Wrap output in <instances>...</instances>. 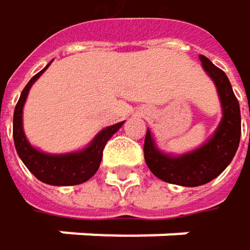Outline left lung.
I'll return each mask as SVG.
<instances>
[{
	"label": "left lung",
	"mask_w": 250,
	"mask_h": 250,
	"mask_svg": "<svg viewBox=\"0 0 250 250\" xmlns=\"http://www.w3.org/2000/svg\"><path fill=\"white\" fill-rule=\"evenodd\" d=\"M200 59L206 73L215 82L222 103L224 118L215 135L200 149L177 158L159 152L149 129L145 139V161L149 170L161 180L180 186H200L218 177L232 161L242 135L240 105L227 74L206 56L201 55Z\"/></svg>",
	"instance_id": "left-lung-1"
}]
</instances>
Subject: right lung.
Wrapping results in <instances>:
<instances>
[{"label": "right lung", "mask_w": 250, "mask_h": 250, "mask_svg": "<svg viewBox=\"0 0 250 250\" xmlns=\"http://www.w3.org/2000/svg\"><path fill=\"white\" fill-rule=\"evenodd\" d=\"M49 67V65H47ZM46 67V68H47ZM44 68V70H46ZM42 70L37 73L25 86V89L21 94V98L16 104L15 115H13V139L15 146L18 150L19 158L26 166V168L39 179L47 185L55 186H70V185H79L86 180H89L98 170L100 162L103 159V150L108 139L113 135L124 122L115 124L111 126L104 128L94 142L80 152L76 153H67V155H47L40 150L34 149L23 134L22 128V110L26 100V95L29 92V88L32 83L40 77V74L44 71Z\"/></svg>", "instance_id": "right-lung-1"}]
</instances>
